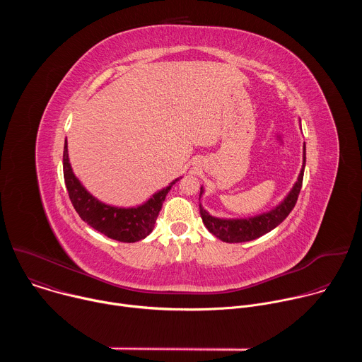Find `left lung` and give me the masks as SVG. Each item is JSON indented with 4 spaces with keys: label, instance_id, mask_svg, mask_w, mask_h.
<instances>
[{
    "label": "left lung",
    "instance_id": "1",
    "mask_svg": "<svg viewBox=\"0 0 362 362\" xmlns=\"http://www.w3.org/2000/svg\"><path fill=\"white\" fill-rule=\"evenodd\" d=\"M302 169L299 172L298 180L292 186L291 192L285 196V199L276 204L275 208L269 212L245 218V219H222V218H215L209 215V212H206L202 204L199 203V209H200V216L204 223V226L208 228V230L219 238L223 242L228 243H239V242H247L253 240L256 238H261L262 235L271 232L275 229L278 225H281L286 216L291 214V211L295 208V203L298 200L300 187H302V180H303V170H305V162H306V153H305V143H303V160H302ZM203 187H200V196L203 194ZM200 200V197H199Z\"/></svg>",
    "mask_w": 362,
    "mask_h": 362
}]
</instances>
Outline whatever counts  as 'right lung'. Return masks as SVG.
Returning <instances> with one entry per match:
<instances>
[{"instance_id":"1","label":"right lung","mask_w":362,"mask_h":362,"mask_svg":"<svg viewBox=\"0 0 362 362\" xmlns=\"http://www.w3.org/2000/svg\"><path fill=\"white\" fill-rule=\"evenodd\" d=\"M63 170L70 200L78 216L97 232L127 243L141 240L151 233L166 194L179 180L175 179L169 186L154 193L143 204L134 206V208H117V206L106 204L95 199L76 177L69 160L67 139L63 153Z\"/></svg>"}]
</instances>
